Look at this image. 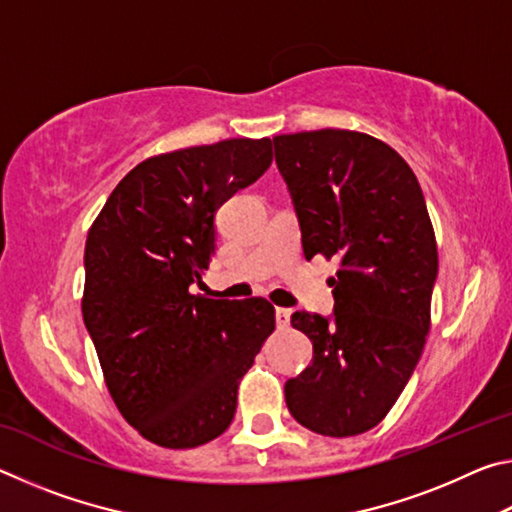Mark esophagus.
Returning <instances> with one entry per match:
<instances>
[{
	"mask_svg": "<svg viewBox=\"0 0 512 512\" xmlns=\"http://www.w3.org/2000/svg\"><path fill=\"white\" fill-rule=\"evenodd\" d=\"M275 320H277V327L287 329L289 323H291V311L289 309H277L275 311Z\"/></svg>",
	"mask_w": 512,
	"mask_h": 512,
	"instance_id": "1",
	"label": "esophagus"
}]
</instances>
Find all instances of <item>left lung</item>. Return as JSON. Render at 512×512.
Masks as SVG:
<instances>
[{
    "mask_svg": "<svg viewBox=\"0 0 512 512\" xmlns=\"http://www.w3.org/2000/svg\"><path fill=\"white\" fill-rule=\"evenodd\" d=\"M273 144L305 257L341 259L334 314L291 316L314 359L284 397L302 427L357 436L393 409L427 341L438 277L427 203L402 155L366 133L323 128Z\"/></svg>",
    "mask_w": 512,
    "mask_h": 512,
    "instance_id": "obj_1",
    "label": "left lung"
}]
</instances>
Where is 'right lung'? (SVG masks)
<instances>
[{
    "label": "right lung",
    "mask_w": 512,
    "mask_h": 512,
    "mask_svg": "<svg viewBox=\"0 0 512 512\" xmlns=\"http://www.w3.org/2000/svg\"><path fill=\"white\" fill-rule=\"evenodd\" d=\"M271 162L268 137L155 155L88 232L85 327L117 409L160 447H198L230 427L239 381L275 329L264 298L189 293L214 255L216 210Z\"/></svg>",
    "instance_id": "add662e5"
}]
</instances>
